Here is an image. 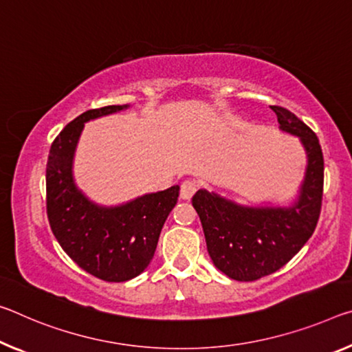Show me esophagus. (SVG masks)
I'll use <instances>...</instances> for the list:
<instances>
[{"mask_svg":"<svg viewBox=\"0 0 352 352\" xmlns=\"http://www.w3.org/2000/svg\"><path fill=\"white\" fill-rule=\"evenodd\" d=\"M196 189H197L196 182H192V180L183 182L182 186H180V197H182L183 200H189V199H191V197L194 196V192H196Z\"/></svg>","mask_w":352,"mask_h":352,"instance_id":"1","label":"esophagus"}]
</instances>
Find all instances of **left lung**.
<instances>
[{"label": "left lung", "instance_id": "left-lung-1", "mask_svg": "<svg viewBox=\"0 0 352 352\" xmlns=\"http://www.w3.org/2000/svg\"><path fill=\"white\" fill-rule=\"evenodd\" d=\"M278 128L299 138L307 153L304 180L288 205H243L199 189L192 206L202 222L208 254L233 280L270 276L296 255L314 235L321 211L324 160L314 131L288 109L271 106Z\"/></svg>", "mask_w": 352, "mask_h": 352}]
</instances>
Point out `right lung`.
I'll list each match as a JSON object with an SVG mask.
<instances>
[{
    "label": "right lung",
    "instance_id": "add662e5",
    "mask_svg": "<svg viewBox=\"0 0 352 352\" xmlns=\"http://www.w3.org/2000/svg\"><path fill=\"white\" fill-rule=\"evenodd\" d=\"M126 108L130 104H113L78 116L53 141L47 163V214L53 235L81 270L106 282H126L146 270L180 192L175 185L106 206L76 186L74 160L85 124Z\"/></svg>",
    "mask_w": 352,
    "mask_h": 352
}]
</instances>
